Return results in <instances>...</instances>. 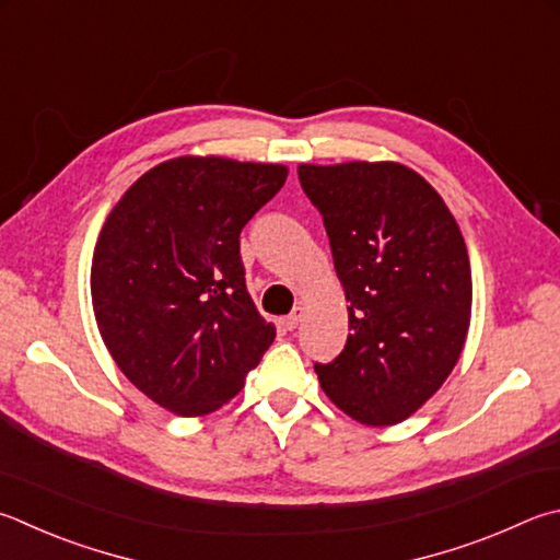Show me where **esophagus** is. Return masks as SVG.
<instances>
[{
    "label": "esophagus",
    "instance_id": "obj_1",
    "mask_svg": "<svg viewBox=\"0 0 560 560\" xmlns=\"http://www.w3.org/2000/svg\"><path fill=\"white\" fill-rule=\"evenodd\" d=\"M301 318H303V308H293V313H289L287 318H281V325H283V328H287V330H296Z\"/></svg>",
    "mask_w": 560,
    "mask_h": 560
}]
</instances>
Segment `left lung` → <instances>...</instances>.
Listing matches in <instances>:
<instances>
[{
	"instance_id": "obj_1",
	"label": "left lung",
	"mask_w": 560,
	"mask_h": 560,
	"mask_svg": "<svg viewBox=\"0 0 560 560\" xmlns=\"http://www.w3.org/2000/svg\"><path fill=\"white\" fill-rule=\"evenodd\" d=\"M323 215L350 303V335L323 392L368 425H392L439 392L460 358L472 306L465 240L448 206L416 171L352 161L299 166Z\"/></svg>"
}]
</instances>
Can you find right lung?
I'll return each mask as SVG.
<instances>
[{
    "label": "right lung",
    "mask_w": 560,
    "mask_h": 560,
    "mask_svg": "<svg viewBox=\"0 0 560 560\" xmlns=\"http://www.w3.org/2000/svg\"><path fill=\"white\" fill-rule=\"evenodd\" d=\"M289 171L180 156L147 171L112 208L90 291L117 368L178 416L228 404L273 342L254 306L240 232Z\"/></svg>",
    "instance_id": "1"
}]
</instances>
